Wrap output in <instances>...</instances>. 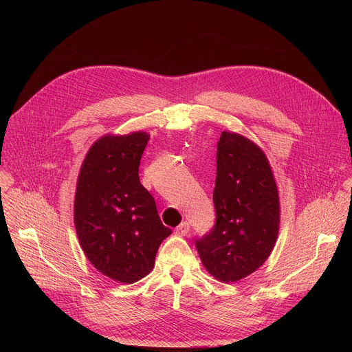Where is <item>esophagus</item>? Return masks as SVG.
Instances as JSON below:
<instances>
[{
    "instance_id": "obj_1",
    "label": "esophagus",
    "mask_w": 352,
    "mask_h": 352,
    "mask_svg": "<svg viewBox=\"0 0 352 352\" xmlns=\"http://www.w3.org/2000/svg\"><path fill=\"white\" fill-rule=\"evenodd\" d=\"M188 232H189V223H186V221L181 223V224L175 228V234H178V235H181V236L186 235Z\"/></svg>"
}]
</instances>
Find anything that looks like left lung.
I'll return each instance as SVG.
<instances>
[{"mask_svg": "<svg viewBox=\"0 0 352 352\" xmlns=\"http://www.w3.org/2000/svg\"><path fill=\"white\" fill-rule=\"evenodd\" d=\"M213 202L216 224L196 239V249L216 280L235 283L267 261L280 228L277 184L255 142L230 131L221 133Z\"/></svg>", "mask_w": 352, "mask_h": 352, "instance_id": "1", "label": "left lung"}]
</instances>
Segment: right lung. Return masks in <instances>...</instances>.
<instances>
[{"instance_id":"right-lung-1","label":"right lung","mask_w":352,"mask_h":352,"mask_svg":"<svg viewBox=\"0 0 352 352\" xmlns=\"http://www.w3.org/2000/svg\"><path fill=\"white\" fill-rule=\"evenodd\" d=\"M150 135H104L82 163L74 223L89 262L114 281L132 284L155 267L163 226L153 196L140 184L139 164Z\"/></svg>"}]
</instances>
